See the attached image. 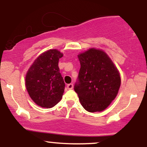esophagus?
<instances>
[{"label": "esophagus", "mask_w": 147, "mask_h": 147, "mask_svg": "<svg viewBox=\"0 0 147 147\" xmlns=\"http://www.w3.org/2000/svg\"><path fill=\"white\" fill-rule=\"evenodd\" d=\"M72 88H73V84H69L67 85V88L68 90H71V89H72Z\"/></svg>", "instance_id": "obj_1"}]
</instances>
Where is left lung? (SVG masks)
Returning <instances> with one entry per match:
<instances>
[{
	"mask_svg": "<svg viewBox=\"0 0 147 147\" xmlns=\"http://www.w3.org/2000/svg\"><path fill=\"white\" fill-rule=\"evenodd\" d=\"M78 58L81 68L74 90L81 104L90 113L105 110L120 87L119 71L106 52L98 49H89Z\"/></svg>",
	"mask_w": 147,
	"mask_h": 147,
	"instance_id": "8db88e82",
	"label": "left lung"
}]
</instances>
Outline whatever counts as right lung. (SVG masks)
Instances as JSON below:
<instances>
[{
    "label": "right lung",
    "mask_w": 147,
    "mask_h": 147,
    "mask_svg": "<svg viewBox=\"0 0 147 147\" xmlns=\"http://www.w3.org/2000/svg\"><path fill=\"white\" fill-rule=\"evenodd\" d=\"M63 57L56 49L42 53L34 61L25 77L28 94L35 104L43 108H52L61 99L65 83L59 68V60Z\"/></svg>",
    "instance_id": "right-lung-1"
}]
</instances>
